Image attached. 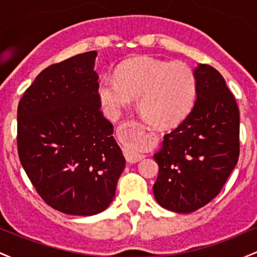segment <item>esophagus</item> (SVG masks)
<instances>
[{
  "label": "esophagus",
  "instance_id": "obj_1",
  "mask_svg": "<svg viewBox=\"0 0 257 257\" xmlns=\"http://www.w3.org/2000/svg\"><path fill=\"white\" fill-rule=\"evenodd\" d=\"M129 126L133 129V133H134V134H138L139 131L143 128V126L139 125V123L137 122H131L129 123ZM123 152H124L125 159L129 162V163H137V162L144 158V155H141L140 152H138L134 147H124Z\"/></svg>",
  "mask_w": 257,
  "mask_h": 257
}]
</instances>
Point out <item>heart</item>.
Here are the masks:
<instances>
[{
  "label": "heart",
  "mask_w": 257,
  "mask_h": 257,
  "mask_svg": "<svg viewBox=\"0 0 257 257\" xmlns=\"http://www.w3.org/2000/svg\"><path fill=\"white\" fill-rule=\"evenodd\" d=\"M197 93L196 76L181 61L138 57L123 63L114 77L105 76L99 83V99L112 118L119 116L133 99L150 124L168 128L190 113Z\"/></svg>",
  "instance_id": "1"
}]
</instances>
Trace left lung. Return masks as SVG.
I'll use <instances>...</instances> for the list:
<instances>
[{"label":"left lung","mask_w":257,"mask_h":257,"mask_svg":"<svg viewBox=\"0 0 257 257\" xmlns=\"http://www.w3.org/2000/svg\"><path fill=\"white\" fill-rule=\"evenodd\" d=\"M197 100L178 128L164 135L153 157L158 176L153 194L175 213L198 210L214 199L239 158V110L221 73L200 64L194 70Z\"/></svg>","instance_id":"1"}]
</instances>
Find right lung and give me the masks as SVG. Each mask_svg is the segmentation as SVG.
<instances>
[{"mask_svg": "<svg viewBox=\"0 0 257 257\" xmlns=\"http://www.w3.org/2000/svg\"><path fill=\"white\" fill-rule=\"evenodd\" d=\"M95 51L44 69L18 105L20 163L41 198L64 214L90 216L113 200L125 166L100 111Z\"/></svg>", "mask_w": 257, "mask_h": 257, "instance_id": "right-lung-1", "label": "right lung"}]
</instances>
